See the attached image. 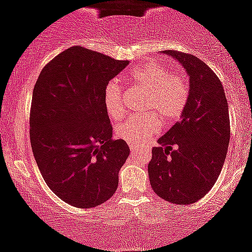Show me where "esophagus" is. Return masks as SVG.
I'll return each instance as SVG.
<instances>
[{"label": "esophagus", "instance_id": "34e87169", "mask_svg": "<svg viewBox=\"0 0 252 252\" xmlns=\"http://www.w3.org/2000/svg\"><path fill=\"white\" fill-rule=\"evenodd\" d=\"M129 148H130V151H131V152L137 151V149H140V148H139V146H136V145H129Z\"/></svg>", "mask_w": 252, "mask_h": 252}]
</instances>
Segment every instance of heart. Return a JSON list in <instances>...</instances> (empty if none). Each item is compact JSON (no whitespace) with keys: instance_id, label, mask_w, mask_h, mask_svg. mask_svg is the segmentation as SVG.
<instances>
[{"instance_id":"heart-1","label":"heart","mask_w":252,"mask_h":252,"mask_svg":"<svg viewBox=\"0 0 252 252\" xmlns=\"http://www.w3.org/2000/svg\"><path fill=\"white\" fill-rule=\"evenodd\" d=\"M129 80L148 92L142 116H130L116 126V136L132 145H141L160 129L172 126L183 115L189 101V84L183 74L160 62H148L129 71ZM104 105L111 120H120L126 112L123 92L116 80L104 93Z\"/></svg>"}]
</instances>
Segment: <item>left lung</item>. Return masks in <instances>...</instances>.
I'll return each instance as SVG.
<instances>
[{
  "label": "left lung",
  "mask_w": 252,
  "mask_h": 252,
  "mask_svg": "<svg viewBox=\"0 0 252 252\" xmlns=\"http://www.w3.org/2000/svg\"><path fill=\"white\" fill-rule=\"evenodd\" d=\"M189 75V101L183 115L152 149V189L171 203L201 200L219 177L229 142L228 105L219 77L203 61L166 50Z\"/></svg>",
  "instance_id": "left-lung-1"
}]
</instances>
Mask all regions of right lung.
I'll return each mask as SVG.
<instances>
[{
    "mask_svg": "<svg viewBox=\"0 0 252 252\" xmlns=\"http://www.w3.org/2000/svg\"><path fill=\"white\" fill-rule=\"evenodd\" d=\"M128 64L71 46L43 68L33 88V156L50 190L70 206L93 208L117 190L130 149L124 140H112L104 93Z\"/></svg>",
    "mask_w": 252,
    "mask_h": 252,
    "instance_id": "1",
    "label": "right lung"
}]
</instances>
